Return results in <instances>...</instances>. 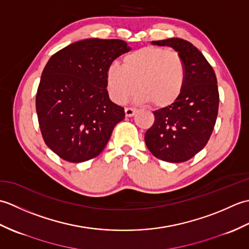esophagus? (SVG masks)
Here are the masks:
<instances>
[{
  "instance_id": "34e87169",
  "label": "esophagus",
  "mask_w": 249,
  "mask_h": 249,
  "mask_svg": "<svg viewBox=\"0 0 249 249\" xmlns=\"http://www.w3.org/2000/svg\"><path fill=\"white\" fill-rule=\"evenodd\" d=\"M136 113V109L134 108H125V115L127 116V118H130V116H133Z\"/></svg>"
}]
</instances>
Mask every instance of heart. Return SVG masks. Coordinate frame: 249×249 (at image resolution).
Listing matches in <instances>:
<instances>
[{"label":"heart","instance_id":"1","mask_svg":"<svg viewBox=\"0 0 249 249\" xmlns=\"http://www.w3.org/2000/svg\"><path fill=\"white\" fill-rule=\"evenodd\" d=\"M105 78L108 94L114 103L124 104L137 89V102L162 109L170 107L181 96L185 65L178 52L147 46L126 54L123 65L110 64Z\"/></svg>","mask_w":249,"mask_h":249}]
</instances>
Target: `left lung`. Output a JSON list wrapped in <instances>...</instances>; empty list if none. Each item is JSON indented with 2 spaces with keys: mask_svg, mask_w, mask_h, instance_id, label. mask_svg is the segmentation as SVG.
Returning a JSON list of instances; mask_svg holds the SVG:
<instances>
[{
  "mask_svg": "<svg viewBox=\"0 0 249 249\" xmlns=\"http://www.w3.org/2000/svg\"><path fill=\"white\" fill-rule=\"evenodd\" d=\"M168 46L181 55L185 84L181 96L170 107L154 111L155 121L144 136L153 155L169 162H183L208 143L218 113L217 79L204 55L182 38L152 41Z\"/></svg>",
  "mask_w": 249,
  "mask_h": 249,
  "instance_id": "left-lung-1",
  "label": "left lung"
}]
</instances>
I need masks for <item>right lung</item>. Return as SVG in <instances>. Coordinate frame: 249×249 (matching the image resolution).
Masks as SVG:
<instances>
[{
  "label": "right lung",
  "mask_w": 249,
  "mask_h": 249,
  "mask_svg": "<svg viewBox=\"0 0 249 249\" xmlns=\"http://www.w3.org/2000/svg\"><path fill=\"white\" fill-rule=\"evenodd\" d=\"M130 51L121 39L89 38L57 51L47 63L36 94L45 143L63 160L82 162L107 145L124 108L109 98L106 70Z\"/></svg>",
  "instance_id": "right-lung-1"
}]
</instances>
